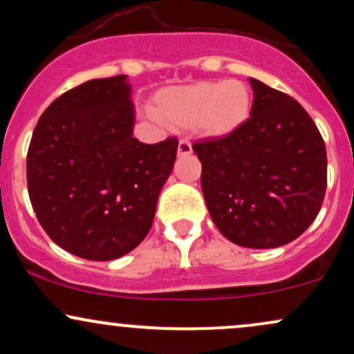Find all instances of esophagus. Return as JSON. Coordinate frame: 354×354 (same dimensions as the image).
<instances>
[{
  "instance_id": "obj_1",
  "label": "esophagus",
  "mask_w": 354,
  "mask_h": 354,
  "mask_svg": "<svg viewBox=\"0 0 354 354\" xmlns=\"http://www.w3.org/2000/svg\"><path fill=\"white\" fill-rule=\"evenodd\" d=\"M191 153H193V148H191L189 141L180 140V143H178V154H180V156H186V154Z\"/></svg>"
}]
</instances>
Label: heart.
Masks as SVG:
<instances>
[{
	"instance_id": "heart-1",
	"label": "heart",
	"mask_w": 354,
	"mask_h": 354,
	"mask_svg": "<svg viewBox=\"0 0 354 354\" xmlns=\"http://www.w3.org/2000/svg\"><path fill=\"white\" fill-rule=\"evenodd\" d=\"M253 95L238 80H211L161 89L153 98V115L176 128H191L205 138H225L250 118Z\"/></svg>"
}]
</instances>
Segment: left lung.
I'll use <instances>...</instances> for the list:
<instances>
[{"label":"left lung","mask_w":354,"mask_h":354,"mask_svg":"<svg viewBox=\"0 0 354 354\" xmlns=\"http://www.w3.org/2000/svg\"><path fill=\"white\" fill-rule=\"evenodd\" d=\"M254 98L238 131L193 145L216 228L234 245L266 250L310 228L326 191V148L291 96L250 78Z\"/></svg>","instance_id":"left-lung-1"}]
</instances>
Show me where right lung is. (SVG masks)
<instances>
[{"label":"right lung","instance_id":"add662e5","mask_svg":"<svg viewBox=\"0 0 354 354\" xmlns=\"http://www.w3.org/2000/svg\"><path fill=\"white\" fill-rule=\"evenodd\" d=\"M124 75L91 80L44 109L26 158L30 201L56 245L91 261L129 253L151 230L178 140L133 138Z\"/></svg>","mask_w":354,"mask_h":354}]
</instances>
